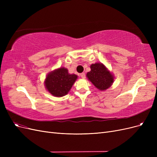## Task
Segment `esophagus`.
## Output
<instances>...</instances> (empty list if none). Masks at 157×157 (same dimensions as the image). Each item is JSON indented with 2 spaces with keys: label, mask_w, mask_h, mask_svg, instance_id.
I'll return each instance as SVG.
<instances>
[{
  "label": "esophagus",
  "mask_w": 157,
  "mask_h": 157,
  "mask_svg": "<svg viewBox=\"0 0 157 157\" xmlns=\"http://www.w3.org/2000/svg\"><path fill=\"white\" fill-rule=\"evenodd\" d=\"M80 77H81L82 78L84 79L85 78H86V75H85V73H82L80 74Z\"/></svg>",
  "instance_id": "esophagus-1"
}]
</instances>
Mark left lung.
Wrapping results in <instances>:
<instances>
[{
	"label": "left lung",
	"mask_w": 157,
	"mask_h": 157,
	"mask_svg": "<svg viewBox=\"0 0 157 157\" xmlns=\"http://www.w3.org/2000/svg\"><path fill=\"white\" fill-rule=\"evenodd\" d=\"M91 71L88 72L86 77L94 86L100 91L110 88L115 80V75L102 63L98 62L90 65Z\"/></svg>",
	"instance_id": "8db88e82"
}]
</instances>
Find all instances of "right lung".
Returning <instances> with one entry per match:
<instances>
[{"label":"right lung","mask_w":157,"mask_h":157,"mask_svg":"<svg viewBox=\"0 0 157 157\" xmlns=\"http://www.w3.org/2000/svg\"><path fill=\"white\" fill-rule=\"evenodd\" d=\"M77 78V75L69 73L67 68L59 67L47 74L44 83L50 94L60 98L69 93Z\"/></svg>","instance_id":"right-lung-1"}]
</instances>
